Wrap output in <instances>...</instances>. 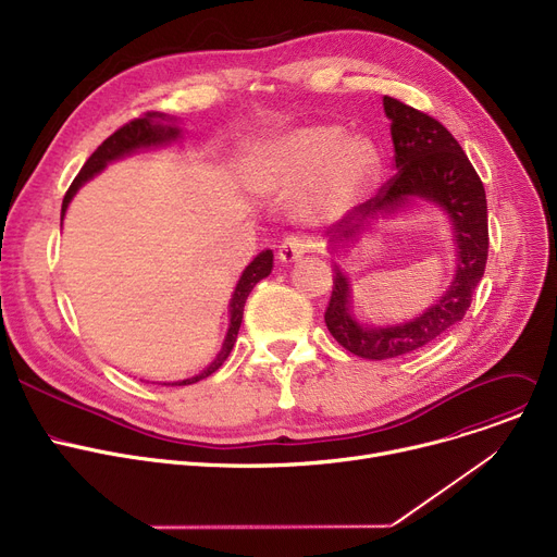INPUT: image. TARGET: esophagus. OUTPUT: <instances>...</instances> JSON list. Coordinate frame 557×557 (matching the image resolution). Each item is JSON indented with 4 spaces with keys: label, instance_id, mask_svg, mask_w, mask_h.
<instances>
[{
    "label": "esophagus",
    "instance_id": "esophagus-1",
    "mask_svg": "<svg viewBox=\"0 0 557 557\" xmlns=\"http://www.w3.org/2000/svg\"><path fill=\"white\" fill-rule=\"evenodd\" d=\"M309 248H311V242L307 237H302V235H288L280 244L277 257H280V262L290 264V262H295V259H300L305 252H309Z\"/></svg>",
    "mask_w": 557,
    "mask_h": 557
}]
</instances>
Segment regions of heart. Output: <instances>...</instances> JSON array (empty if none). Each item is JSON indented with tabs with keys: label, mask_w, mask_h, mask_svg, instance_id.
Masks as SVG:
<instances>
[{
	"label": "heart",
	"mask_w": 557,
	"mask_h": 557,
	"mask_svg": "<svg viewBox=\"0 0 557 557\" xmlns=\"http://www.w3.org/2000/svg\"><path fill=\"white\" fill-rule=\"evenodd\" d=\"M379 163L372 138L345 134L338 123H309L259 145L248 178L269 195L305 193L311 219H338L372 188Z\"/></svg>",
	"instance_id": "obj_1"
}]
</instances>
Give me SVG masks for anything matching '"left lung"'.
I'll return each instance as SVG.
<instances>
[{"mask_svg":"<svg viewBox=\"0 0 557 557\" xmlns=\"http://www.w3.org/2000/svg\"><path fill=\"white\" fill-rule=\"evenodd\" d=\"M392 121L396 174L381 190L356 206L329 233L331 250L347 246L369 219L396 212L412 199H423L448 212L457 244V275L441 300L419 318L396 326H362L351 318V288L347 275L333 264V290L324 322L333 338L347 351L367 360H385L421 349L453 324L463 320L472 293L484 277L488 259V208L486 190L461 145L436 119L392 96L383 98Z\"/></svg>","mask_w":557,"mask_h":557,"instance_id":"1","label":"left lung"}]
</instances>
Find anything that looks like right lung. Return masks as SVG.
Wrapping results in <instances>:
<instances>
[{
  "label": "right lung",
  "instance_id": "right-lung-1",
  "mask_svg": "<svg viewBox=\"0 0 557 557\" xmlns=\"http://www.w3.org/2000/svg\"><path fill=\"white\" fill-rule=\"evenodd\" d=\"M181 129L172 123L170 116L165 114H159V111H147V114H143L140 119H134L129 121L127 125H123L121 129H116L114 134H111L109 138H104L98 150L87 159V163L83 165V170L78 172V176L73 178V183L69 185V190L62 199V216L73 199V195H76L81 190V185L87 183L94 174H98L107 163L116 161L125 154H132L136 150H140V147H152V145H163V143H170L174 138H178ZM273 271V252L271 250H264L259 252L252 262L246 267V271L242 273L237 286H235V293H233V300H231V326H228V333H226V341H224V347H221V351L216 354V358L203 369L201 374L193 376V379H185V381H178V383H172V385H193L201 379H208L210 374H214L216 369L224 364V360L231 356L233 347H235V341H237V333H239V326H242V318H244V305H246V298L248 293L252 290V286L259 282L269 277Z\"/></svg>",
  "mask_w": 557,
  "mask_h": 557
}]
</instances>
